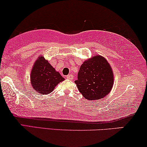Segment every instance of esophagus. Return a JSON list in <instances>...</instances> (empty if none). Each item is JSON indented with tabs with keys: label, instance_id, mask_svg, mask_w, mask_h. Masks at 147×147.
Segmentation results:
<instances>
[{
	"label": "esophagus",
	"instance_id": "34e87169",
	"mask_svg": "<svg viewBox=\"0 0 147 147\" xmlns=\"http://www.w3.org/2000/svg\"><path fill=\"white\" fill-rule=\"evenodd\" d=\"M66 78L68 80H73L74 78V76L72 75V74H69V75L67 76V77H66Z\"/></svg>",
	"mask_w": 147,
	"mask_h": 147
}]
</instances>
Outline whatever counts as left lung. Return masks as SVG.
Listing matches in <instances>:
<instances>
[{
  "label": "left lung",
  "instance_id": "left-lung-1",
  "mask_svg": "<svg viewBox=\"0 0 147 147\" xmlns=\"http://www.w3.org/2000/svg\"><path fill=\"white\" fill-rule=\"evenodd\" d=\"M113 82L110 64L102 56L94 55L81 65L75 83L86 100H94L102 99L109 94Z\"/></svg>",
  "mask_w": 147,
  "mask_h": 147
}]
</instances>
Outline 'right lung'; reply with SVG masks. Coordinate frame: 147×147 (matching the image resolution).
<instances>
[{
    "mask_svg": "<svg viewBox=\"0 0 147 147\" xmlns=\"http://www.w3.org/2000/svg\"><path fill=\"white\" fill-rule=\"evenodd\" d=\"M64 80L43 56L35 61L31 71V81L33 89L38 93L41 95L49 94Z\"/></svg>",
    "mask_w": 147,
    "mask_h": 147,
    "instance_id": "obj_1",
    "label": "right lung"
}]
</instances>
